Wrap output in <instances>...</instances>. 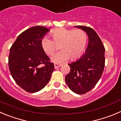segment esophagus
<instances>
[{
  "label": "esophagus",
  "mask_w": 121,
  "mask_h": 121,
  "mask_svg": "<svg viewBox=\"0 0 121 121\" xmlns=\"http://www.w3.org/2000/svg\"><path fill=\"white\" fill-rule=\"evenodd\" d=\"M61 66H62L61 64H57V63H55V64H54V67H55V69H57V68H58V67H61Z\"/></svg>",
  "instance_id": "1"
}]
</instances>
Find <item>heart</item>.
Wrapping results in <instances>:
<instances>
[{
	"instance_id": "1",
	"label": "heart",
	"mask_w": 121,
	"mask_h": 121,
	"mask_svg": "<svg viewBox=\"0 0 121 121\" xmlns=\"http://www.w3.org/2000/svg\"><path fill=\"white\" fill-rule=\"evenodd\" d=\"M53 42L47 37L43 38L40 46L44 52L48 55H53L60 45L61 51L54 55L51 60L55 63H62L69 60H75L83 54L87 43V36L82 30H70L60 28L50 33Z\"/></svg>"
}]
</instances>
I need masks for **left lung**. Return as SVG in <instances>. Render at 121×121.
<instances>
[{"label":"left lung","instance_id":"left-lung-1","mask_svg":"<svg viewBox=\"0 0 121 121\" xmlns=\"http://www.w3.org/2000/svg\"><path fill=\"white\" fill-rule=\"evenodd\" d=\"M86 32L88 44L85 53L69 64L70 71L65 77L66 84L74 93L83 94L92 90L103 72L105 48L97 33L89 27L74 26Z\"/></svg>","mask_w":121,"mask_h":121}]
</instances>
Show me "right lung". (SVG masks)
Returning <instances> with one entry per match:
<instances>
[{
	"mask_svg": "<svg viewBox=\"0 0 121 121\" xmlns=\"http://www.w3.org/2000/svg\"><path fill=\"white\" fill-rule=\"evenodd\" d=\"M49 31L42 26L27 29L17 37L10 49L8 64L11 74L27 92H36L43 88L54 70V64L40 46L41 40Z\"/></svg>",
	"mask_w": 121,
	"mask_h": 121,
	"instance_id": "obj_1",
	"label": "right lung"
}]
</instances>
